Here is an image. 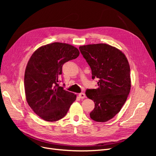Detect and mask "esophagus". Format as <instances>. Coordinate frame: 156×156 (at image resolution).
<instances>
[{
	"label": "esophagus",
	"instance_id": "obj_1",
	"mask_svg": "<svg viewBox=\"0 0 156 156\" xmlns=\"http://www.w3.org/2000/svg\"><path fill=\"white\" fill-rule=\"evenodd\" d=\"M85 94H84V93H80V94H79V98H81V99H84V98H85Z\"/></svg>",
	"mask_w": 156,
	"mask_h": 156
}]
</instances>
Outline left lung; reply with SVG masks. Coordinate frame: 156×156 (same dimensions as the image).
Listing matches in <instances>:
<instances>
[{
	"mask_svg": "<svg viewBox=\"0 0 156 156\" xmlns=\"http://www.w3.org/2000/svg\"><path fill=\"white\" fill-rule=\"evenodd\" d=\"M79 50L98 79L96 89H87L86 95L95 103L91 119L105 122L121 110L131 89L130 67L126 56L115 47L105 44L80 46Z\"/></svg>",
	"mask_w": 156,
	"mask_h": 156,
	"instance_id": "8db88e82",
	"label": "left lung"
}]
</instances>
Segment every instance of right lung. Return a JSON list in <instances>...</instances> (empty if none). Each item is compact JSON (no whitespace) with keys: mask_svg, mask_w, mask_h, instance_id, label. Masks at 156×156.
Returning a JSON list of instances; mask_svg holds the SVG:
<instances>
[{"mask_svg":"<svg viewBox=\"0 0 156 156\" xmlns=\"http://www.w3.org/2000/svg\"><path fill=\"white\" fill-rule=\"evenodd\" d=\"M79 55L74 46L55 42L40 47L30 56L25 72V96L28 104L41 119L60 120L76 100L75 94L59 87L58 77L63 64Z\"/></svg>","mask_w":156,"mask_h":156,"instance_id":"1","label":"right lung"}]
</instances>
